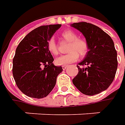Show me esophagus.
Listing matches in <instances>:
<instances>
[{"label": "esophagus", "mask_w": 125, "mask_h": 125, "mask_svg": "<svg viewBox=\"0 0 125 125\" xmlns=\"http://www.w3.org/2000/svg\"><path fill=\"white\" fill-rule=\"evenodd\" d=\"M67 67H68L67 65H62V70H65L67 68Z\"/></svg>", "instance_id": "1"}]
</instances>
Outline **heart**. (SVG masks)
<instances>
[{
	"mask_svg": "<svg viewBox=\"0 0 125 125\" xmlns=\"http://www.w3.org/2000/svg\"><path fill=\"white\" fill-rule=\"evenodd\" d=\"M62 35L67 41L70 42L68 47V53L60 55L55 59V62L58 65H66L74 62L81 56H84L88 51V45L85 40L78 38L77 34L73 31L67 30L62 32ZM48 49L53 55L58 54V48L53 38H51L48 42ZM80 54H79L78 53Z\"/></svg>",
	"mask_w": 125,
	"mask_h": 125,
	"instance_id": "obj_1",
	"label": "heart"
}]
</instances>
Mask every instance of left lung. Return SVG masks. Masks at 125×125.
Segmentation results:
<instances>
[{
  "label": "left lung",
  "instance_id": "left-lung-1",
  "mask_svg": "<svg viewBox=\"0 0 125 125\" xmlns=\"http://www.w3.org/2000/svg\"><path fill=\"white\" fill-rule=\"evenodd\" d=\"M85 37L88 51L79 65L87 67L79 69L72 80L81 93L94 95L106 90L112 83L118 68L117 51L113 40L106 32L93 24L79 22L71 24Z\"/></svg>",
  "mask_w": 125,
  "mask_h": 125
}]
</instances>
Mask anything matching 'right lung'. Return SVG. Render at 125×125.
Listing matches in <instances>:
<instances>
[{
  "label": "right lung",
  "instance_id": "add662e5",
  "mask_svg": "<svg viewBox=\"0 0 125 125\" xmlns=\"http://www.w3.org/2000/svg\"><path fill=\"white\" fill-rule=\"evenodd\" d=\"M61 24L38 27L30 32L17 46L13 59L12 74L17 87L32 98L46 97L55 87L61 66L53 64L48 42Z\"/></svg>",
  "mask_w": 125,
  "mask_h": 125
}]
</instances>
